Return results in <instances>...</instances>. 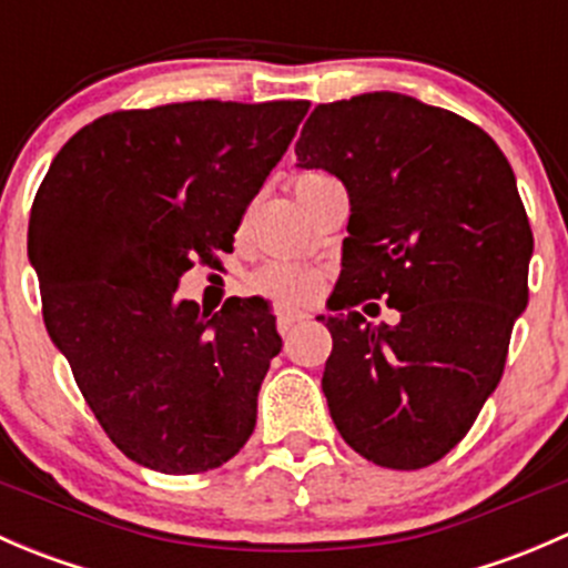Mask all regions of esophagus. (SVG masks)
<instances>
[{"label":"esophagus","mask_w":568,"mask_h":568,"mask_svg":"<svg viewBox=\"0 0 568 568\" xmlns=\"http://www.w3.org/2000/svg\"><path fill=\"white\" fill-rule=\"evenodd\" d=\"M305 318H307V313H288V316H280L277 318L280 335H288V332L294 329V326L300 324V321H305Z\"/></svg>","instance_id":"34e87169"}]
</instances>
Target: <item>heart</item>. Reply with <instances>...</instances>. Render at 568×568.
Returning a JSON list of instances; mask_svg holds the SVG:
<instances>
[{"label": "heart", "mask_w": 568, "mask_h": 568, "mask_svg": "<svg viewBox=\"0 0 568 568\" xmlns=\"http://www.w3.org/2000/svg\"><path fill=\"white\" fill-rule=\"evenodd\" d=\"M326 181H332V178L321 170H311V173L296 175L291 189H294L300 205H305L313 189H318ZM247 285L252 294L272 302L277 311H296V307H305L318 300L321 288H324V272L316 266H307V263L268 261L250 274Z\"/></svg>", "instance_id": "1"}]
</instances>
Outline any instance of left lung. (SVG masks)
<instances>
[{
    "mask_svg": "<svg viewBox=\"0 0 568 568\" xmlns=\"http://www.w3.org/2000/svg\"><path fill=\"white\" fill-rule=\"evenodd\" d=\"M296 159L341 178L352 203L329 300L343 313L321 316L332 420L379 467H428L495 393L528 305L532 231L511 164L480 125L400 93L318 104ZM382 295L398 325L353 311Z\"/></svg>",
    "mask_w": 568,
    "mask_h": 568,
    "instance_id": "obj_1",
    "label": "left lung"
}]
</instances>
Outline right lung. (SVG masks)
I'll use <instances>...</instances> for the list:
<instances>
[{"mask_svg": "<svg viewBox=\"0 0 568 568\" xmlns=\"http://www.w3.org/2000/svg\"><path fill=\"white\" fill-rule=\"evenodd\" d=\"M311 101L118 109L79 129L40 183L27 250L43 324L106 437L168 475L244 448L283 341L261 300L200 313L183 272L233 233Z\"/></svg>", "mask_w": 568, "mask_h": 568, "instance_id": "obj_1", "label": "right lung"}]
</instances>
